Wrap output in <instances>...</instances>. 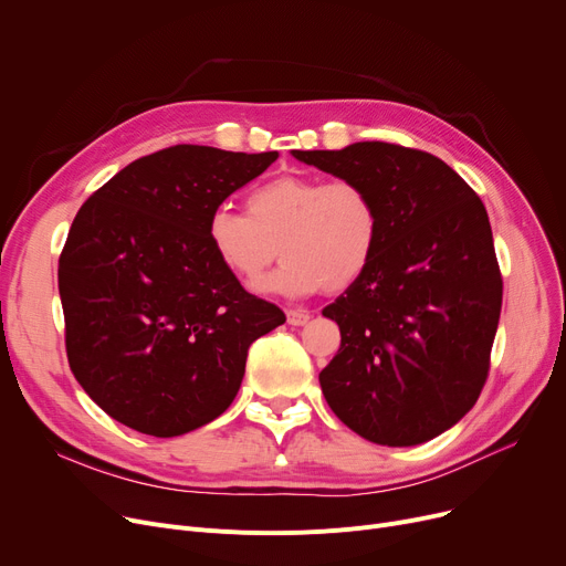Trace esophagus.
Instances as JSON below:
<instances>
[{
  "label": "esophagus",
  "instance_id": "obj_1",
  "mask_svg": "<svg viewBox=\"0 0 566 566\" xmlns=\"http://www.w3.org/2000/svg\"><path fill=\"white\" fill-rule=\"evenodd\" d=\"M310 312L305 310H286V321L289 325H307L310 323Z\"/></svg>",
  "mask_w": 566,
  "mask_h": 566
}]
</instances>
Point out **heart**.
I'll use <instances>...</instances> for the list:
<instances>
[{"instance_id":"obj_1","label":"heart","mask_w":566,"mask_h":566,"mask_svg":"<svg viewBox=\"0 0 566 566\" xmlns=\"http://www.w3.org/2000/svg\"><path fill=\"white\" fill-rule=\"evenodd\" d=\"M248 216L218 208L206 238L224 271L254 286L271 263L282 268L256 291L282 295L339 293L358 282L376 259L382 220L367 186L353 178L284 174L254 188Z\"/></svg>"}]
</instances>
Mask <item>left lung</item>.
Returning a JSON list of instances; mask_svg holds the SVG:
<instances>
[{"instance_id": "left-lung-1", "label": "left lung", "mask_w": 566, "mask_h": 566, "mask_svg": "<svg viewBox=\"0 0 566 566\" xmlns=\"http://www.w3.org/2000/svg\"><path fill=\"white\" fill-rule=\"evenodd\" d=\"M291 154L367 186L382 220L369 271L323 310L342 333L318 374L325 401L350 431L388 448L452 429L484 388L502 307L482 199L418 148L355 142Z\"/></svg>"}]
</instances>
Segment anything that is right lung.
<instances>
[{"label":"right lung","mask_w":566,"mask_h":566,"mask_svg":"<svg viewBox=\"0 0 566 566\" xmlns=\"http://www.w3.org/2000/svg\"><path fill=\"white\" fill-rule=\"evenodd\" d=\"M277 156L178 144L82 203L59 256L66 353L116 422L156 438L213 422L241 388L250 344L284 323L206 238L218 206Z\"/></svg>","instance_id":"add662e5"}]
</instances>
